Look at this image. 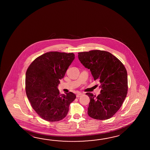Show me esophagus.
<instances>
[{
  "mask_svg": "<svg viewBox=\"0 0 150 150\" xmlns=\"http://www.w3.org/2000/svg\"><path fill=\"white\" fill-rule=\"evenodd\" d=\"M82 95H83V94H82L81 93L78 92L77 93V94H76V97H77V98H79V97H80Z\"/></svg>",
  "mask_w": 150,
  "mask_h": 150,
  "instance_id": "esophagus-1",
  "label": "esophagus"
}]
</instances>
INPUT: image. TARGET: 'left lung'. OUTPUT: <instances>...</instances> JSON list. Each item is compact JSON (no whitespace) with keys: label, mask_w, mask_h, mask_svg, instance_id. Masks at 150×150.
Here are the masks:
<instances>
[{"label":"left lung","mask_w":150,"mask_h":150,"mask_svg":"<svg viewBox=\"0 0 150 150\" xmlns=\"http://www.w3.org/2000/svg\"><path fill=\"white\" fill-rule=\"evenodd\" d=\"M78 58L90 70L101 88L97 96L86 93L90 99L88 115L100 120L112 117L120 108L127 94V72L124 65L111 53L99 50L79 52Z\"/></svg>","instance_id":"left-lung-1"}]
</instances>
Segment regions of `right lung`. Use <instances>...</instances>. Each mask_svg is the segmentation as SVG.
<instances>
[{
  "mask_svg": "<svg viewBox=\"0 0 150 150\" xmlns=\"http://www.w3.org/2000/svg\"><path fill=\"white\" fill-rule=\"evenodd\" d=\"M74 59L73 53L49 52L36 58L27 70V98L33 108L45 121L63 119L76 98L72 92L60 94L57 88Z\"/></svg>",
  "mask_w": 150,
  "mask_h": 150,
  "instance_id": "obj_1",
  "label": "right lung"
}]
</instances>
